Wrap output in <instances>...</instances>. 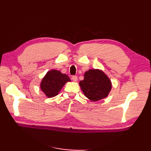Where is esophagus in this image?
<instances>
[{
  "instance_id": "34e87169",
  "label": "esophagus",
  "mask_w": 151,
  "mask_h": 151,
  "mask_svg": "<svg viewBox=\"0 0 151 151\" xmlns=\"http://www.w3.org/2000/svg\"><path fill=\"white\" fill-rule=\"evenodd\" d=\"M71 79L73 80V81L74 82H77V81H78V77H77V76H73Z\"/></svg>"
}]
</instances>
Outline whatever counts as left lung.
Instances as JSON below:
<instances>
[{
	"mask_svg": "<svg viewBox=\"0 0 151 151\" xmlns=\"http://www.w3.org/2000/svg\"><path fill=\"white\" fill-rule=\"evenodd\" d=\"M79 85L84 95L92 101H98L108 95L111 82L106 74L99 69H90L84 74Z\"/></svg>",
	"mask_w": 151,
	"mask_h": 151,
	"instance_id": "left-lung-1",
	"label": "left lung"
}]
</instances>
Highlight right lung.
I'll list each match as a JSON object with an SVG mask.
<instances>
[{"instance_id": "right-lung-1", "label": "right lung", "mask_w": 151, "mask_h": 151, "mask_svg": "<svg viewBox=\"0 0 151 151\" xmlns=\"http://www.w3.org/2000/svg\"><path fill=\"white\" fill-rule=\"evenodd\" d=\"M69 77L59 70H50L41 81L40 88L47 97L56 96L67 82H70Z\"/></svg>"}]
</instances>
